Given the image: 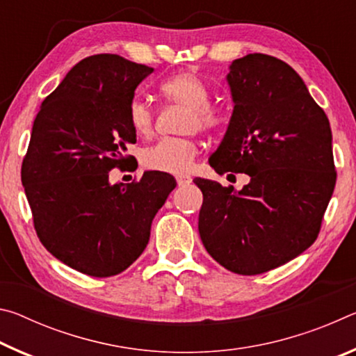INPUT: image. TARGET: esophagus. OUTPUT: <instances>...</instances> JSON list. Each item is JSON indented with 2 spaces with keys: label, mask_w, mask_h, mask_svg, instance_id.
<instances>
[{
  "label": "esophagus",
  "mask_w": 356,
  "mask_h": 356,
  "mask_svg": "<svg viewBox=\"0 0 356 356\" xmlns=\"http://www.w3.org/2000/svg\"><path fill=\"white\" fill-rule=\"evenodd\" d=\"M176 180L179 186H185V185H190L193 179L190 176H186V174H180V176L176 177Z\"/></svg>",
  "instance_id": "1"
}]
</instances>
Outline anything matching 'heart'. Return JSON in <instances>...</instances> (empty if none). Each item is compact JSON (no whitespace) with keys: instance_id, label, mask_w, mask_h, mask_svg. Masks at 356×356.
Listing matches in <instances>:
<instances>
[{"instance_id":"obj_1","label":"heart","mask_w":356,"mask_h":356,"mask_svg":"<svg viewBox=\"0 0 356 356\" xmlns=\"http://www.w3.org/2000/svg\"><path fill=\"white\" fill-rule=\"evenodd\" d=\"M163 97L186 108L184 130L216 134L225 125V116L218 108L210 105V89L193 72L168 78L160 84ZM129 122L138 136H149L154 130V113L141 100H131L129 106ZM200 154V144L193 138H163L154 146L143 150L141 163L146 170L180 174L193 165Z\"/></svg>"}]
</instances>
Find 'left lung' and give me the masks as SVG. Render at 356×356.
I'll return each mask as SVG.
<instances>
[{
    "mask_svg": "<svg viewBox=\"0 0 356 356\" xmlns=\"http://www.w3.org/2000/svg\"><path fill=\"white\" fill-rule=\"evenodd\" d=\"M234 113L210 156L218 174L251 177L238 193L196 177L200 236L229 272L261 275L316 242L336 185L331 129L291 65L262 53L231 64Z\"/></svg>",
    "mask_w": 356,
    "mask_h": 356,
    "instance_id": "1",
    "label": "left lung"
}]
</instances>
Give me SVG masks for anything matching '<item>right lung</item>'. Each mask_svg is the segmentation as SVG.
<instances>
[{
  "mask_svg": "<svg viewBox=\"0 0 356 356\" xmlns=\"http://www.w3.org/2000/svg\"><path fill=\"white\" fill-rule=\"evenodd\" d=\"M152 72L108 53L84 58L42 102L23 156L22 184L40 243L95 278L122 273L141 256L155 213L177 185L159 171L108 182L111 170L134 159L124 154L136 143L129 106Z\"/></svg>",
  "mask_w": 356,
  "mask_h": 356,
  "instance_id": "1",
  "label": "right lung"
}]
</instances>
